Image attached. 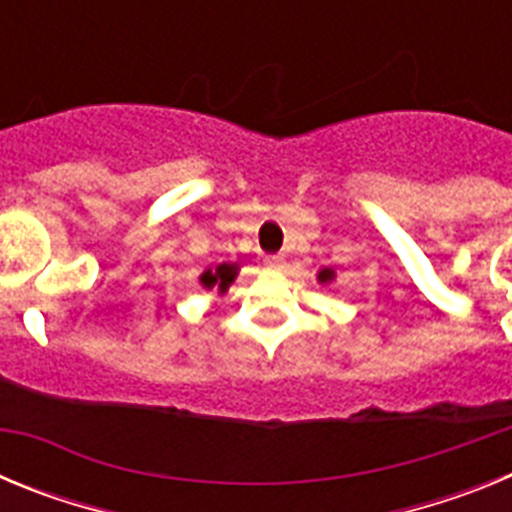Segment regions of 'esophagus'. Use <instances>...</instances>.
Segmentation results:
<instances>
[{"label": "esophagus", "instance_id": "1", "mask_svg": "<svg viewBox=\"0 0 512 512\" xmlns=\"http://www.w3.org/2000/svg\"><path fill=\"white\" fill-rule=\"evenodd\" d=\"M266 266H269V269H274V271H279V269H284V256H266Z\"/></svg>", "mask_w": 512, "mask_h": 512}]
</instances>
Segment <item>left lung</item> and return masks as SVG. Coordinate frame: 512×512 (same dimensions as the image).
Listing matches in <instances>:
<instances>
[{"instance_id":"left-lung-1","label":"left lung","mask_w":512,"mask_h":512,"mask_svg":"<svg viewBox=\"0 0 512 512\" xmlns=\"http://www.w3.org/2000/svg\"><path fill=\"white\" fill-rule=\"evenodd\" d=\"M333 279H336V271H333V269H320L318 271V282L320 284H330Z\"/></svg>"}]
</instances>
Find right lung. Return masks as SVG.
<instances>
[{
	"instance_id": "add662e5",
	"label": "right lung",
	"mask_w": 512,
	"mask_h": 512,
	"mask_svg": "<svg viewBox=\"0 0 512 512\" xmlns=\"http://www.w3.org/2000/svg\"><path fill=\"white\" fill-rule=\"evenodd\" d=\"M238 271H241V266L228 264V261H223V264L217 266H207L200 274L202 289H207V292H210V289H217V295H225L230 284L235 282V277H238Z\"/></svg>"
}]
</instances>
